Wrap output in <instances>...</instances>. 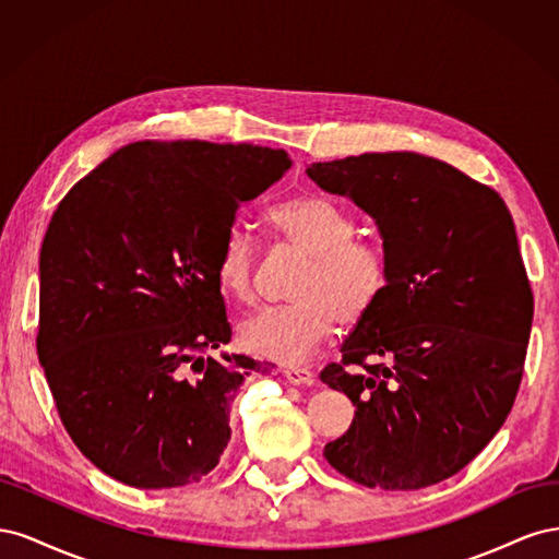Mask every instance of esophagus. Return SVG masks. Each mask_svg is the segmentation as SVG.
I'll return each mask as SVG.
<instances>
[{
	"instance_id": "34e87169",
	"label": "esophagus",
	"mask_w": 559,
	"mask_h": 559,
	"mask_svg": "<svg viewBox=\"0 0 559 559\" xmlns=\"http://www.w3.org/2000/svg\"><path fill=\"white\" fill-rule=\"evenodd\" d=\"M286 380H289L292 384H310L314 380V373L310 368H302V366H289L284 370Z\"/></svg>"
}]
</instances>
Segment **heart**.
Here are the masks:
<instances>
[{
    "instance_id": "b5f03b06",
    "label": "heart",
    "mask_w": 559,
    "mask_h": 559,
    "mask_svg": "<svg viewBox=\"0 0 559 559\" xmlns=\"http://www.w3.org/2000/svg\"><path fill=\"white\" fill-rule=\"evenodd\" d=\"M267 222L308 261L292 286L294 302L245 319L240 341L261 357L300 364L329 341L337 321L357 324L378 306L389 284V253L380 240L354 235V218L321 195L286 198ZM257 275V242L233 226L218 251L216 282L228 298L253 302Z\"/></svg>"
}]
</instances>
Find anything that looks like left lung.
Segmentation results:
<instances>
[{"mask_svg": "<svg viewBox=\"0 0 559 559\" xmlns=\"http://www.w3.org/2000/svg\"><path fill=\"white\" fill-rule=\"evenodd\" d=\"M308 177L376 218L389 284L319 378L357 405L324 448L345 478L421 489L462 471L509 417L534 296L509 207L411 151L312 163Z\"/></svg>", "mask_w": 559, "mask_h": 559, "instance_id": "1", "label": "left lung"}]
</instances>
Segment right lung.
Masks as SVG:
<instances>
[{"instance_id": "obj_1", "label": "right lung", "mask_w": 559, "mask_h": 559, "mask_svg": "<svg viewBox=\"0 0 559 559\" xmlns=\"http://www.w3.org/2000/svg\"><path fill=\"white\" fill-rule=\"evenodd\" d=\"M292 167L280 148L134 142L76 181L39 257L37 354L74 445L142 489L193 485L230 441V403L267 364L230 341L216 259L242 202Z\"/></svg>"}]
</instances>
